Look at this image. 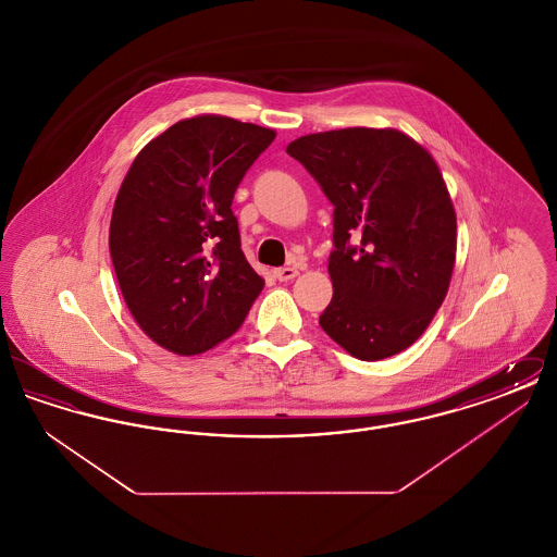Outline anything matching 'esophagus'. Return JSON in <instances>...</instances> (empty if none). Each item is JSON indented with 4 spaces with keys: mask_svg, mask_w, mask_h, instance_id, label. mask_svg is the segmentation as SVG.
Listing matches in <instances>:
<instances>
[{
    "mask_svg": "<svg viewBox=\"0 0 557 557\" xmlns=\"http://www.w3.org/2000/svg\"><path fill=\"white\" fill-rule=\"evenodd\" d=\"M273 275L280 280V282H290L296 275H298V269L296 267H280L273 271Z\"/></svg>",
    "mask_w": 557,
    "mask_h": 557,
    "instance_id": "esophagus-1",
    "label": "esophagus"
}]
</instances>
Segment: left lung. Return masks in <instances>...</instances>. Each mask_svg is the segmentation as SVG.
<instances>
[{
    "instance_id": "1",
    "label": "left lung",
    "mask_w": 557,
    "mask_h": 557,
    "mask_svg": "<svg viewBox=\"0 0 557 557\" xmlns=\"http://www.w3.org/2000/svg\"><path fill=\"white\" fill-rule=\"evenodd\" d=\"M286 152L334 205V296L319 325L361 361L413 345L447 296L457 250L436 160L403 132L370 127L302 135Z\"/></svg>"
}]
</instances>
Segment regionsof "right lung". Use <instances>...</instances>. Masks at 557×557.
I'll return each instance as SVG.
<instances>
[{
    "mask_svg": "<svg viewBox=\"0 0 557 557\" xmlns=\"http://www.w3.org/2000/svg\"><path fill=\"white\" fill-rule=\"evenodd\" d=\"M273 129L184 119L133 160L110 219V257L133 319L157 345L200 355L230 338L265 280L239 248L234 194Z\"/></svg>",
    "mask_w": 557,
    "mask_h": 557,
    "instance_id": "obj_1",
    "label": "right lung"
}]
</instances>
